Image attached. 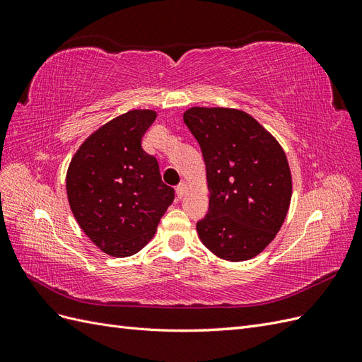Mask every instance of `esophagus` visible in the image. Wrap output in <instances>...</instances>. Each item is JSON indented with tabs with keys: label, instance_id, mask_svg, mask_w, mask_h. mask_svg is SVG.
Segmentation results:
<instances>
[{
	"label": "esophagus",
	"instance_id": "34e87169",
	"mask_svg": "<svg viewBox=\"0 0 362 362\" xmlns=\"http://www.w3.org/2000/svg\"><path fill=\"white\" fill-rule=\"evenodd\" d=\"M185 192H187V182L182 181V182H180V184L177 185V196H178L180 199L185 194Z\"/></svg>",
	"mask_w": 362,
	"mask_h": 362
}]
</instances>
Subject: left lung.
<instances>
[{
    "instance_id": "left-lung-1",
    "label": "left lung",
    "mask_w": 362,
    "mask_h": 362,
    "mask_svg": "<svg viewBox=\"0 0 362 362\" xmlns=\"http://www.w3.org/2000/svg\"><path fill=\"white\" fill-rule=\"evenodd\" d=\"M184 124L201 146L210 206L196 225L206 249L226 261L261 254L286 221L293 181L279 141L238 108L192 107Z\"/></svg>"
}]
</instances>
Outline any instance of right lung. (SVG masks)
Returning a JSON list of instances; mask_svg holds the SVG:
<instances>
[{
  "label": "right lung",
  "instance_id": "add662e5",
  "mask_svg": "<svg viewBox=\"0 0 362 362\" xmlns=\"http://www.w3.org/2000/svg\"><path fill=\"white\" fill-rule=\"evenodd\" d=\"M157 112L129 110L87 137L66 172L71 211L84 234L107 255L137 254L154 237L173 202L158 161L141 148Z\"/></svg>",
  "mask_w": 362,
  "mask_h": 362
}]
</instances>
